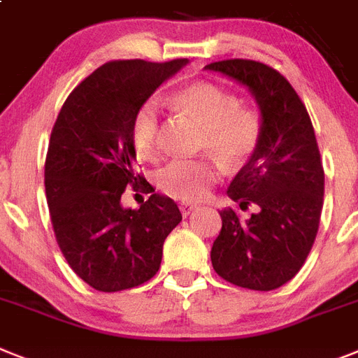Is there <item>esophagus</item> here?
Wrapping results in <instances>:
<instances>
[{"label":"esophagus","instance_id":"1","mask_svg":"<svg viewBox=\"0 0 358 358\" xmlns=\"http://www.w3.org/2000/svg\"><path fill=\"white\" fill-rule=\"evenodd\" d=\"M194 209H196V206H193V203H187V202L180 203V211H182V215L184 216H189Z\"/></svg>","mask_w":358,"mask_h":358}]
</instances>
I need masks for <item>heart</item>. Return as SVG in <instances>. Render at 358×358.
<instances>
[{"label":"heart","mask_w":358,"mask_h":358,"mask_svg":"<svg viewBox=\"0 0 358 358\" xmlns=\"http://www.w3.org/2000/svg\"><path fill=\"white\" fill-rule=\"evenodd\" d=\"M178 109L196 120L203 129L202 147L229 169L244 167L262 140V116L242 105L238 96L209 82H196L171 96ZM133 145L143 160L160 156V110L156 101H145L133 122ZM220 164L213 158L173 160L156 176L162 193L184 202H198L220 180Z\"/></svg>","instance_id":"heart-1"}]
</instances>
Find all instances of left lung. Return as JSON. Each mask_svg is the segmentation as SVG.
<instances>
[{"label":"left lung","mask_w":358,"mask_h":358,"mask_svg":"<svg viewBox=\"0 0 358 358\" xmlns=\"http://www.w3.org/2000/svg\"><path fill=\"white\" fill-rule=\"evenodd\" d=\"M253 92L262 113V140L231 182L227 194L238 209H222V229L211 248L218 276L238 287L271 291L304 266L317 238L324 203V167L313 123L300 96L276 69L255 59L206 65Z\"/></svg>","instance_id":"obj_1"}]
</instances>
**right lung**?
Returning a JSON list of instances; mask_svg holds the SVG:
<instances>
[{
	"label": "right lung",
	"instance_id": "1",
	"mask_svg": "<svg viewBox=\"0 0 358 358\" xmlns=\"http://www.w3.org/2000/svg\"><path fill=\"white\" fill-rule=\"evenodd\" d=\"M187 59H114L67 96L45 158V193L54 236L72 271L98 291L151 280L182 213L134 173L138 109ZM127 187L151 192L140 210H123Z\"/></svg>",
	"mask_w": 358,
	"mask_h": 358
}]
</instances>
